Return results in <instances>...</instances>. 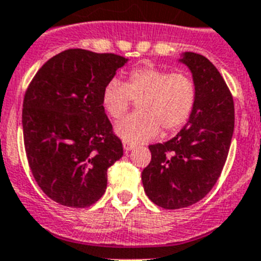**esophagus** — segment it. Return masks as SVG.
Instances as JSON below:
<instances>
[{
  "label": "esophagus",
  "instance_id": "obj_1",
  "mask_svg": "<svg viewBox=\"0 0 261 261\" xmlns=\"http://www.w3.org/2000/svg\"><path fill=\"white\" fill-rule=\"evenodd\" d=\"M123 148H124V151H126V152H128V151L134 150L135 144L128 143V142H124V143H123Z\"/></svg>",
  "mask_w": 261,
  "mask_h": 261
}]
</instances>
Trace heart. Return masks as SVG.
Listing matches in <instances>:
<instances>
[{
	"instance_id": "b5f03b06",
	"label": "heart",
	"mask_w": 261,
	"mask_h": 261,
	"mask_svg": "<svg viewBox=\"0 0 261 261\" xmlns=\"http://www.w3.org/2000/svg\"><path fill=\"white\" fill-rule=\"evenodd\" d=\"M198 98L196 83L183 71L148 66L131 70L126 82L113 78L102 91V106L111 118L123 117L131 100H139L137 114L115 124V133L128 143H143L164 133L180 130L191 118Z\"/></svg>"
}]
</instances>
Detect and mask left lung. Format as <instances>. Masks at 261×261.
<instances>
[{"mask_svg": "<svg viewBox=\"0 0 261 261\" xmlns=\"http://www.w3.org/2000/svg\"><path fill=\"white\" fill-rule=\"evenodd\" d=\"M198 98L186 126L172 139L148 146L151 162L142 171L144 192L166 210L198 203L216 185L228 156L235 127L231 91L205 57L183 53Z\"/></svg>", "mask_w": 261, "mask_h": 261, "instance_id": "left-lung-1", "label": "left lung"}]
</instances>
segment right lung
<instances>
[{"mask_svg":"<svg viewBox=\"0 0 261 261\" xmlns=\"http://www.w3.org/2000/svg\"><path fill=\"white\" fill-rule=\"evenodd\" d=\"M111 53L69 49L37 71L23 98L26 156L51 200L85 208L102 198L107 170L123 146L102 106V91L127 63Z\"/></svg>","mask_w":261,"mask_h":261,"instance_id":"1","label":"right lung"}]
</instances>
